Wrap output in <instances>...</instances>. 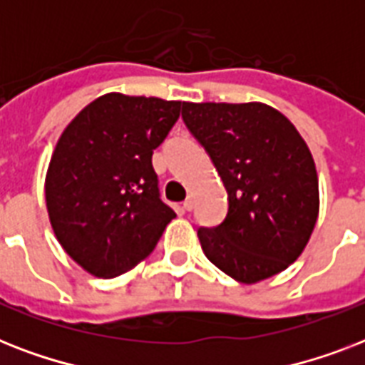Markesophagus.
<instances>
[{
    "label": "esophagus",
    "instance_id": "34e87169",
    "mask_svg": "<svg viewBox=\"0 0 365 365\" xmlns=\"http://www.w3.org/2000/svg\"><path fill=\"white\" fill-rule=\"evenodd\" d=\"M193 206H195V200L193 199H187L185 202H183V210H193Z\"/></svg>",
    "mask_w": 365,
    "mask_h": 365
}]
</instances>
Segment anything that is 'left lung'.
Instances as JSON below:
<instances>
[{
  "label": "left lung",
  "mask_w": 365,
  "mask_h": 365,
  "mask_svg": "<svg viewBox=\"0 0 365 365\" xmlns=\"http://www.w3.org/2000/svg\"><path fill=\"white\" fill-rule=\"evenodd\" d=\"M182 117L229 199L222 225L197 233L206 257L242 284L288 269L320 212L317 165L294 123L261 102H183Z\"/></svg>",
  "instance_id": "obj_1"
}]
</instances>
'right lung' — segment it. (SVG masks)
<instances>
[{"label":"right lung","instance_id":"1","mask_svg":"<svg viewBox=\"0 0 365 365\" xmlns=\"http://www.w3.org/2000/svg\"><path fill=\"white\" fill-rule=\"evenodd\" d=\"M183 102L108 93L60 134L45 176V200L64 252L98 278H113L153 252L176 217L159 199L151 155Z\"/></svg>","mask_w":365,"mask_h":365}]
</instances>
